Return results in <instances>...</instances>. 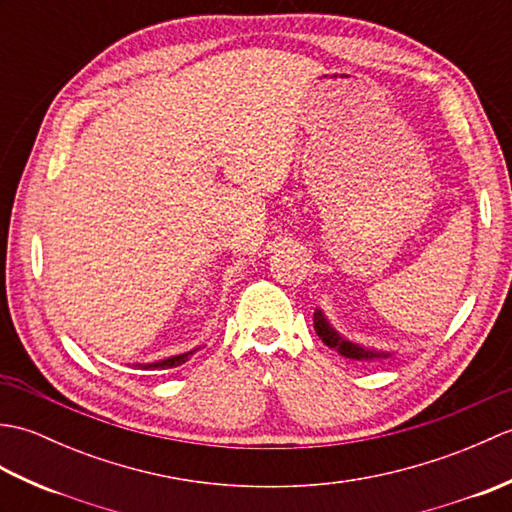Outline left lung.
Wrapping results in <instances>:
<instances>
[{
	"label": "left lung",
	"instance_id": "1",
	"mask_svg": "<svg viewBox=\"0 0 512 512\" xmlns=\"http://www.w3.org/2000/svg\"><path fill=\"white\" fill-rule=\"evenodd\" d=\"M314 330H317V334L321 336V341L325 345L334 347L336 352L347 356V358H356V361H372V358H387V354H383V352L365 350V347H361V345L341 339V336L332 330V325L328 323V319L323 317L321 310L314 312Z\"/></svg>",
	"mask_w": 512,
	"mask_h": 512
}]
</instances>
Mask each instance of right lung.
Here are the masks:
<instances>
[{"label":"right lung","instance_id":"1","mask_svg":"<svg viewBox=\"0 0 512 512\" xmlns=\"http://www.w3.org/2000/svg\"><path fill=\"white\" fill-rule=\"evenodd\" d=\"M193 352H195V350L178 354V356H171V358H165V361H158V363H145V365L138 363L136 367H140V369H171V367H178V365H182V363H187L189 356H191Z\"/></svg>","mask_w":512,"mask_h":512}]
</instances>
